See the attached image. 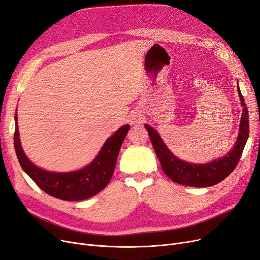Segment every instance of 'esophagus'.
I'll list each match as a JSON object with an SVG mask.
<instances>
[{
  "mask_svg": "<svg viewBox=\"0 0 260 260\" xmlns=\"http://www.w3.org/2000/svg\"><path fill=\"white\" fill-rule=\"evenodd\" d=\"M131 123L132 124H134V123H139L140 121H141V117L140 116H137V115H135V116H133L132 118H131Z\"/></svg>",
  "mask_w": 260,
  "mask_h": 260,
  "instance_id": "34e87169",
  "label": "esophagus"
}]
</instances>
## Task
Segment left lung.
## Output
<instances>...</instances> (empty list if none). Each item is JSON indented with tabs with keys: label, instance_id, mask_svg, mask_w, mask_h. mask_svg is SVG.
<instances>
[{
	"label": "left lung",
	"instance_id": "obj_1",
	"mask_svg": "<svg viewBox=\"0 0 260 260\" xmlns=\"http://www.w3.org/2000/svg\"><path fill=\"white\" fill-rule=\"evenodd\" d=\"M238 93L243 106L241 123L239 128L238 140L235 148L226 155L218 160H213L206 165H194L179 160L170 151L167 149L166 144L161 140L159 135L148 124L145 128L149 133L151 142L155 153L160 161L164 172L171 178L173 182L191 187H209L219 184L224 178H226L238 165L242 155L246 140L249 138V114L244 103L243 95L241 94L240 88L237 86Z\"/></svg>",
	"mask_w": 260,
	"mask_h": 260
}]
</instances>
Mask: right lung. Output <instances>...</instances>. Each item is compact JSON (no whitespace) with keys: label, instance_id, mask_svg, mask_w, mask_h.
<instances>
[{"label":"right lung","instance_id":"add662e5","mask_svg":"<svg viewBox=\"0 0 260 260\" xmlns=\"http://www.w3.org/2000/svg\"><path fill=\"white\" fill-rule=\"evenodd\" d=\"M16 129L14 144L18 160L27 175L44 192L63 201H81L95 196L110 182L122 142L129 125L122 126L107 139L94 160L80 171L70 173L48 172L31 164L21 148L18 117L15 116Z\"/></svg>","mask_w":260,"mask_h":260}]
</instances>
